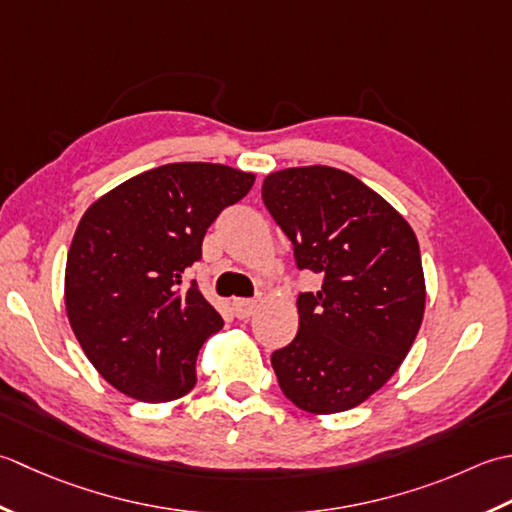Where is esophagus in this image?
Returning a JSON list of instances; mask_svg holds the SVG:
<instances>
[{
    "label": "esophagus",
    "instance_id": "1",
    "mask_svg": "<svg viewBox=\"0 0 512 512\" xmlns=\"http://www.w3.org/2000/svg\"><path fill=\"white\" fill-rule=\"evenodd\" d=\"M256 311V300H249V298H236L234 300V314L236 318H249Z\"/></svg>",
    "mask_w": 512,
    "mask_h": 512
}]
</instances>
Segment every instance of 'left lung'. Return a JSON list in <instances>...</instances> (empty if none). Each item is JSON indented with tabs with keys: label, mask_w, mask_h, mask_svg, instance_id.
Masks as SVG:
<instances>
[{
	"label": "left lung",
	"mask_w": 512,
	"mask_h": 512,
	"mask_svg": "<svg viewBox=\"0 0 512 512\" xmlns=\"http://www.w3.org/2000/svg\"><path fill=\"white\" fill-rule=\"evenodd\" d=\"M263 201L298 269L322 276L316 294L296 300V338L271 353L280 389L307 413L349 411L387 384L420 331L415 232L378 192L329 165L271 172Z\"/></svg>",
	"instance_id": "1"
}]
</instances>
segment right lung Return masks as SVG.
<instances>
[{
	"mask_svg": "<svg viewBox=\"0 0 512 512\" xmlns=\"http://www.w3.org/2000/svg\"><path fill=\"white\" fill-rule=\"evenodd\" d=\"M256 176L221 163H168L132 176L81 216L66 260L70 327L103 380L141 402L196 384V356L223 318L187 267L207 227Z\"/></svg>",
	"mask_w": 512,
	"mask_h": 512,
	"instance_id": "add662e5",
	"label": "right lung"
}]
</instances>
